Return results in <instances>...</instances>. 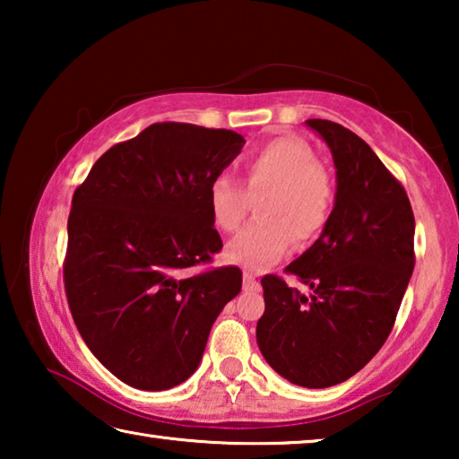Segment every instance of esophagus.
Wrapping results in <instances>:
<instances>
[{
	"label": "esophagus",
	"mask_w": 459,
	"mask_h": 459,
	"mask_svg": "<svg viewBox=\"0 0 459 459\" xmlns=\"http://www.w3.org/2000/svg\"><path fill=\"white\" fill-rule=\"evenodd\" d=\"M243 281H245V290H259L257 275H255L253 271H245V273H243Z\"/></svg>",
	"instance_id": "esophagus-1"
}]
</instances>
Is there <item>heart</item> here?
<instances>
[{
    "label": "heart",
    "instance_id": "heart-1",
    "mask_svg": "<svg viewBox=\"0 0 459 459\" xmlns=\"http://www.w3.org/2000/svg\"><path fill=\"white\" fill-rule=\"evenodd\" d=\"M245 190L221 176L208 190L214 227L235 232L248 212V198H257L259 219L238 232L227 257L247 267H265L283 257L293 240L312 243L328 227L333 211V184L317 164L316 153L293 137L275 139L240 160Z\"/></svg>",
    "mask_w": 459,
    "mask_h": 459
}]
</instances>
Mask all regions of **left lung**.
I'll return each mask as SVG.
<instances>
[{
    "instance_id": "1",
    "label": "left lung",
    "mask_w": 459,
    "mask_h": 459,
    "mask_svg": "<svg viewBox=\"0 0 459 459\" xmlns=\"http://www.w3.org/2000/svg\"><path fill=\"white\" fill-rule=\"evenodd\" d=\"M306 123L332 152L336 202L320 238L285 267L312 293L277 275L261 279L257 344L290 383L325 388L367 367L391 333L415 267V216L364 139L333 121Z\"/></svg>"
}]
</instances>
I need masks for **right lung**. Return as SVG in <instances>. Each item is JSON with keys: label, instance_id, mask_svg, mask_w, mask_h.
I'll return each mask as SVG.
<instances>
[{"label": "right lung", "instance_id": "1", "mask_svg": "<svg viewBox=\"0 0 459 459\" xmlns=\"http://www.w3.org/2000/svg\"><path fill=\"white\" fill-rule=\"evenodd\" d=\"M243 145L230 129L153 123L100 155L74 190L62 269L68 307L89 351L129 386L184 383L240 291L238 267L186 269L222 248L208 190Z\"/></svg>", "mask_w": 459, "mask_h": 459}]
</instances>
